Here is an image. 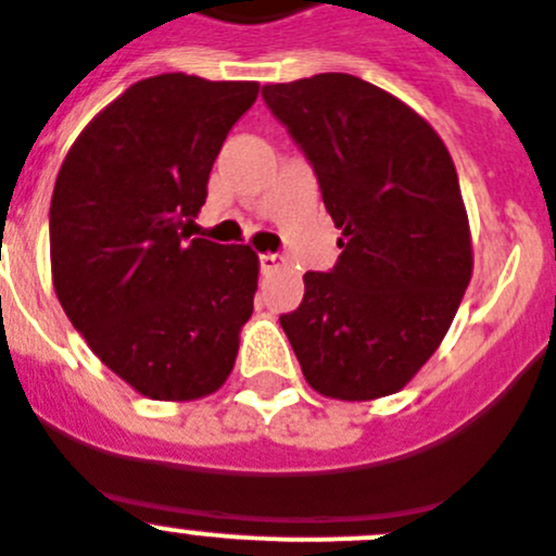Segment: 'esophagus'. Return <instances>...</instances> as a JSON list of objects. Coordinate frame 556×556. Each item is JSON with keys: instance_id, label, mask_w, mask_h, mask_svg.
Here are the masks:
<instances>
[{"instance_id": "obj_1", "label": "esophagus", "mask_w": 556, "mask_h": 556, "mask_svg": "<svg viewBox=\"0 0 556 556\" xmlns=\"http://www.w3.org/2000/svg\"><path fill=\"white\" fill-rule=\"evenodd\" d=\"M285 260L279 257V254H260V271L263 274H271L277 271L279 266H282Z\"/></svg>"}]
</instances>
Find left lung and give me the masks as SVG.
<instances>
[{
	"instance_id": "1",
	"label": "left lung",
	"mask_w": 556,
	"mask_h": 556,
	"mask_svg": "<svg viewBox=\"0 0 556 556\" xmlns=\"http://www.w3.org/2000/svg\"><path fill=\"white\" fill-rule=\"evenodd\" d=\"M263 99L343 229L334 268L304 274L302 304L279 324L321 396H390L446 338L471 282L452 154L415 110L352 74L263 85Z\"/></svg>"
}]
</instances>
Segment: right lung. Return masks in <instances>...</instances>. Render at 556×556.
Wrapping results in <instances>:
<instances>
[{
    "label": "right lung",
    "mask_w": 556,
    "mask_h": 556,
    "mask_svg": "<svg viewBox=\"0 0 556 556\" xmlns=\"http://www.w3.org/2000/svg\"><path fill=\"white\" fill-rule=\"evenodd\" d=\"M257 91L193 74L141 79L79 132L54 182V293L110 371L157 402L216 393L254 309L257 254L185 227Z\"/></svg>",
    "instance_id": "obj_1"
}]
</instances>
